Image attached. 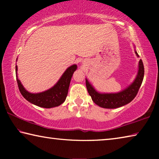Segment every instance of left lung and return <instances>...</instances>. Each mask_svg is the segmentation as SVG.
<instances>
[{"label": "left lung", "instance_id": "left-lung-1", "mask_svg": "<svg viewBox=\"0 0 159 159\" xmlns=\"http://www.w3.org/2000/svg\"><path fill=\"white\" fill-rule=\"evenodd\" d=\"M135 53L138 57H139L136 51ZM144 64L142 60H140L139 61V70L136 79L130 85H129L127 88H125L121 92L109 94L99 93L94 89V88L88 81L87 79L85 80L86 88L93 101L97 105L105 109L118 108V107H120L130 103L135 98L142 85L144 79Z\"/></svg>", "mask_w": 159, "mask_h": 159}]
</instances>
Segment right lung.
Returning a JSON list of instances; mask_svg holds the SVG:
<instances>
[{
    "label": "right lung",
    "instance_id": "obj_1",
    "mask_svg": "<svg viewBox=\"0 0 159 159\" xmlns=\"http://www.w3.org/2000/svg\"><path fill=\"white\" fill-rule=\"evenodd\" d=\"M76 69L77 66L76 64L69 67L61 76L59 81L52 88L45 92L36 94H32L26 91L21 85L20 80L18 79L17 75H16L19 90L21 95L26 100L35 105L48 109L57 107L65 101L67 94H68L71 77ZM17 70V66H16V71Z\"/></svg>",
    "mask_w": 159,
    "mask_h": 159
}]
</instances>
